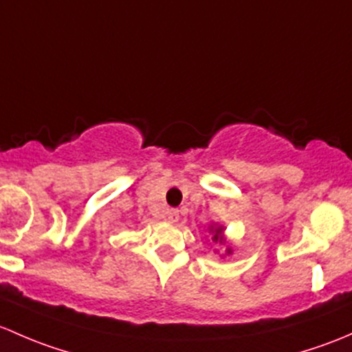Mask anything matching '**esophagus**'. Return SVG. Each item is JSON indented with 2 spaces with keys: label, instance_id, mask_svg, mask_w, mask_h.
Segmentation results:
<instances>
[{
  "label": "esophagus",
  "instance_id": "1",
  "mask_svg": "<svg viewBox=\"0 0 352 352\" xmlns=\"http://www.w3.org/2000/svg\"><path fill=\"white\" fill-rule=\"evenodd\" d=\"M166 219H168V222L175 223V222H177V220H179V212H177V210H175V208L168 210V213H166Z\"/></svg>",
  "mask_w": 352,
  "mask_h": 352
}]
</instances>
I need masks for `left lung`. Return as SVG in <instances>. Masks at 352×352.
Returning <instances> with one entry per match:
<instances>
[{
	"instance_id": "8db88e82",
	"label": "left lung",
	"mask_w": 352,
	"mask_h": 352,
	"mask_svg": "<svg viewBox=\"0 0 352 352\" xmlns=\"http://www.w3.org/2000/svg\"><path fill=\"white\" fill-rule=\"evenodd\" d=\"M210 230L213 232L212 241L215 242V244H223V242H226V239H223V227L222 226H212L210 227ZM226 252L227 254H232V249L227 248Z\"/></svg>"
}]
</instances>
